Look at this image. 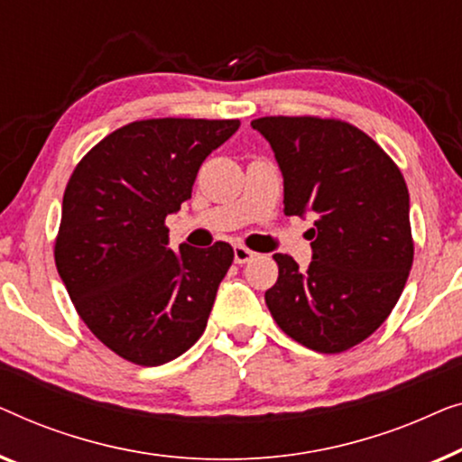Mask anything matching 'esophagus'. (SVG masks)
Masks as SVG:
<instances>
[{"label": "esophagus", "instance_id": "esophagus-1", "mask_svg": "<svg viewBox=\"0 0 462 462\" xmlns=\"http://www.w3.org/2000/svg\"><path fill=\"white\" fill-rule=\"evenodd\" d=\"M257 253H253L251 249H246L243 245L234 246V262L236 263H249L251 259H255Z\"/></svg>", "mask_w": 462, "mask_h": 462}]
</instances>
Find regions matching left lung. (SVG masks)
Segmentation results:
<instances>
[{
	"instance_id": "1",
	"label": "left lung",
	"mask_w": 462,
	"mask_h": 462,
	"mask_svg": "<svg viewBox=\"0 0 462 462\" xmlns=\"http://www.w3.org/2000/svg\"><path fill=\"white\" fill-rule=\"evenodd\" d=\"M270 142L284 180V213H314L311 262L276 253L265 303L278 327L320 354H341L374 333L412 268L404 175L358 127L318 116L251 121Z\"/></svg>"
}]
</instances>
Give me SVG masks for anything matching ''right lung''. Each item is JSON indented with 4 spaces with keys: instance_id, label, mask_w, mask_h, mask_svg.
I'll return each instance as SVG.
<instances>
[{
    "instance_id": "add662e5",
    "label": "right lung",
    "mask_w": 462,
    "mask_h": 462,
    "mask_svg": "<svg viewBox=\"0 0 462 462\" xmlns=\"http://www.w3.org/2000/svg\"><path fill=\"white\" fill-rule=\"evenodd\" d=\"M238 119H146L79 161L62 199L54 257L77 314L116 356L161 366L207 327L232 265L228 243L169 249L165 217L192 197L203 161Z\"/></svg>"
}]
</instances>
